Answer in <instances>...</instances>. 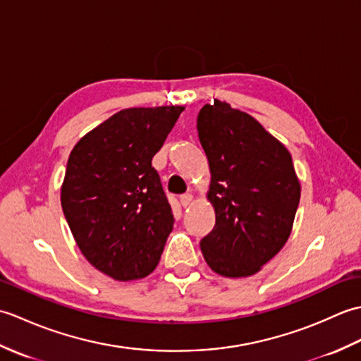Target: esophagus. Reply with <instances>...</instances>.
<instances>
[{"label": "esophagus", "instance_id": "obj_1", "mask_svg": "<svg viewBox=\"0 0 361 361\" xmlns=\"http://www.w3.org/2000/svg\"><path fill=\"white\" fill-rule=\"evenodd\" d=\"M190 202H192V195H190V194H185V195L180 197V203H181L183 208H188Z\"/></svg>", "mask_w": 361, "mask_h": 361}]
</instances>
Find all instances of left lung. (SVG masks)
Returning <instances> with one entry per match:
<instances>
[{
  "label": "left lung",
  "mask_w": 361,
  "mask_h": 361,
  "mask_svg": "<svg viewBox=\"0 0 361 361\" xmlns=\"http://www.w3.org/2000/svg\"><path fill=\"white\" fill-rule=\"evenodd\" d=\"M197 130L208 157V198L216 225L200 242L211 270L226 278L257 273L288 240L301 185L286 145L226 102L206 104Z\"/></svg>",
  "instance_id": "obj_1"
}]
</instances>
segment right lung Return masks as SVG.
<instances>
[{
    "instance_id": "1",
    "label": "right lung",
    "mask_w": 361,
    "mask_h": 361,
    "mask_svg": "<svg viewBox=\"0 0 361 361\" xmlns=\"http://www.w3.org/2000/svg\"><path fill=\"white\" fill-rule=\"evenodd\" d=\"M185 106L127 109L74 145L62 209L82 255L116 281L155 270L173 228L171 204L152 158Z\"/></svg>"
}]
</instances>
